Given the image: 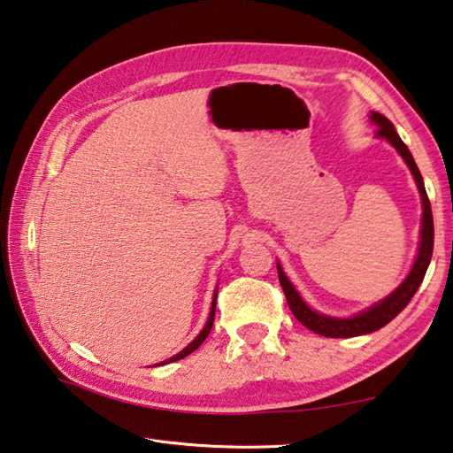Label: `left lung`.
Segmentation results:
<instances>
[{
  "mask_svg": "<svg viewBox=\"0 0 453 453\" xmlns=\"http://www.w3.org/2000/svg\"><path fill=\"white\" fill-rule=\"evenodd\" d=\"M369 119L375 123L379 127L377 129V137L385 139L391 143L396 153L403 157V161L406 166L411 168L412 179L416 182V188L420 192V200H422V224H420V242H418V251H416L414 263L406 274V279L398 285L391 295L385 296L383 300H379L373 306H369L365 310H361L356 316L349 318H335V316H327L318 312V310L310 308L304 298L300 296V292L296 287L292 285L290 279L287 277V273L282 271L280 263H277V271H279V280L280 287L285 290L287 303L290 312L295 314L296 320L306 326L308 330H312L314 334H320L324 338H353V335H363V334H371L375 330H380V327L387 326L393 320L395 316H398L406 308V304L411 303L412 296L416 295V290L422 285L424 274L428 271V265L432 259V250H434V218H432V208H430V200L426 188H424V180L422 174L416 166L412 153L403 143V139L398 137V133L395 126L388 121L383 113L379 111H371Z\"/></svg>",
  "mask_w": 453,
  "mask_h": 453,
  "instance_id": "obj_1",
  "label": "left lung"
}]
</instances>
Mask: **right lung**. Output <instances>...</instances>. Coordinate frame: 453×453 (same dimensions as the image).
Returning <instances> with one entry per match:
<instances>
[{
  "label": "right lung",
  "instance_id": "right-lung-1",
  "mask_svg": "<svg viewBox=\"0 0 453 453\" xmlns=\"http://www.w3.org/2000/svg\"><path fill=\"white\" fill-rule=\"evenodd\" d=\"M216 298H218V288L214 290V298H211V308H210L208 322H206V326L202 327V332L196 335V338H194V340H192L188 345H186V348H184L182 351L176 353V356L168 357V359H165V361H161V363H157V365H166V363H173V361L184 359L186 356H190V353H192L194 349H198V348H200V345L203 343V340L208 338V334H210V330H211V326H214V316H216Z\"/></svg>",
  "mask_w": 453,
  "mask_h": 453
}]
</instances>
